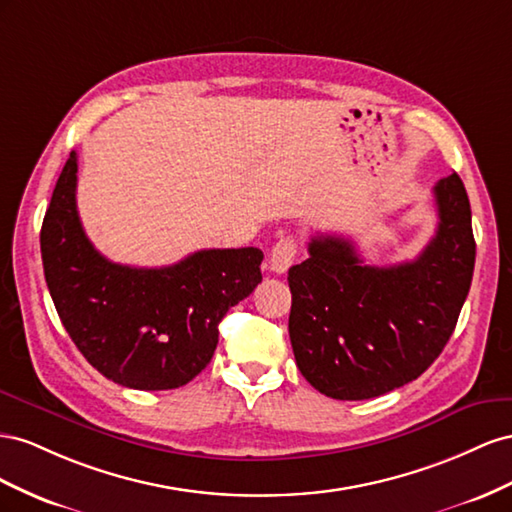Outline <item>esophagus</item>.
Here are the masks:
<instances>
[{"label":"esophagus","instance_id":"obj_1","mask_svg":"<svg viewBox=\"0 0 512 512\" xmlns=\"http://www.w3.org/2000/svg\"><path fill=\"white\" fill-rule=\"evenodd\" d=\"M298 253V244L291 238H283L272 246L270 253V270L276 274H283L289 270V266L294 264V257Z\"/></svg>","mask_w":512,"mask_h":512}]
</instances>
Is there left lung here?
Segmentation results:
<instances>
[{
    "mask_svg": "<svg viewBox=\"0 0 512 512\" xmlns=\"http://www.w3.org/2000/svg\"><path fill=\"white\" fill-rule=\"evenodd\" d=\"M440 223L414 261L364 266L354 244L315 236L289 268V339L315 390L362 401L410 384L442 354L472 285V210L457 173L433 186Z\"/></svg>",
    "mask_w": 512,
    "mask_h": 512,
    "instance_id": "1",
    "label": "left lung"
}]
</instances>
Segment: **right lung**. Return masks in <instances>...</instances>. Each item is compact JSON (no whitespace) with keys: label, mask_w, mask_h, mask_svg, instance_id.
I'll list each match as a JSON object with an SVG mask.
<instances>
[{"label":"right lung","mask_w":512,"mask_h":512,"mask_svg":"<svg viewBox=\"0 0 512 512\" xmlns=\"http://www.w3.org/2000/svg\"><path fill=\"white\" fill-rule=\"evenodd\" d=\"M77 169V152H70L40 229L57 315L85 360L111 382L180 388L208 367L227 311L261 283L264 253L208 248L165 268L113 264L83 231Z\"/></svg>","instance_id":"add662e5"}]
</instances>
